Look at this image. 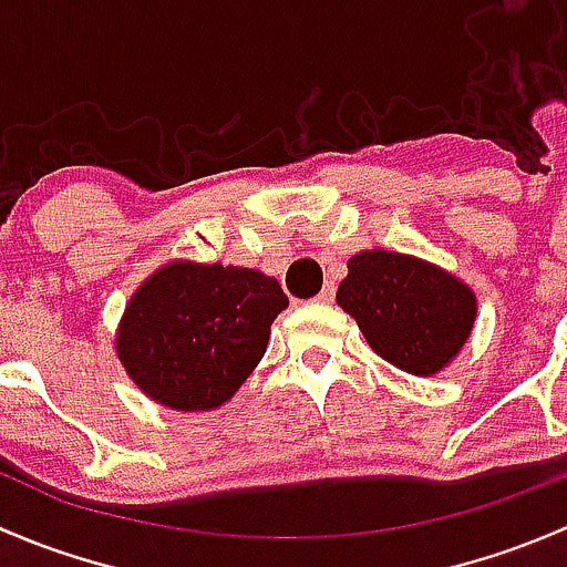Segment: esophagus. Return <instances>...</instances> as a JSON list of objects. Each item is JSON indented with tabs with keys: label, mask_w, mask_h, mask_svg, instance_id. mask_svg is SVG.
I'll return each instance as SVG.
<instances>
[{
	"label": "esophagus",
	"mask_w": 567,
	"mask_h": 567,
	"mask_svg": "<svg viewBox=\"0 0 567 567\" xmlns=\"http://www.w3.org/2000/svg\"><path fill=\"white\" fill-rule=\"evenodd\" d=\"M334 293H337L334 282H326L323 290H320V293L316 296V301H318V305H331V301H334Z\"/></svg>",
	"instance_id": "34e87169"
}]
</instances>
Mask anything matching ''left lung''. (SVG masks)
I'll return each mask as SVG.
<instances>
[{"instance_id":"left-lung-1","label":"left lung","mask_w":567,"mask_h":567,"mask_svg":"<svg viewBox=\"0 0 567 567\" xmlns=\"http://www.w3.org/2000/svg\"><path fill=\"white\" fill-rule=\"evenodd\" d=\"M337 305L394 368L433 375L447 368L477 318V299L444 268L400 251L370 249L348 260Z\"/></svg>"}]
</instances>
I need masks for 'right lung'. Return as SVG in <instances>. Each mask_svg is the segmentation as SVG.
<instances>
[{"label":"right lung","instance_id":"1","mask_svg":"<svg viewBox=\"0 0 567 567\" xmlns=\"http://www.w3.org/2000/svg\"><path fill=\"white\" fill-rule=\"evenodd\" d=\"M288 307L257 268L173 260L140 285L117 329L136 386L175 411H210L241 390Z\"/></svg>","mask_w":567,"mask_h":567}]
</instances>
